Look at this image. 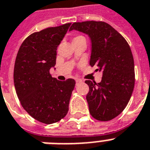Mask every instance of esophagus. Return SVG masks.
Returning a JSON list of instances; mask_svg holds the SVG:
<instances>
[{
    "mask_svg": "<svg viewBox=\"0 0 150 150\" xmlns=\"http://www.w3.org/2000/svg\"><path fill=\"white\" fill-rule=\"evenodd\" d=\"M75 81H76V83H80V82H82V80H81V79H75Z\"/></svg>",
    "mask_w": 150,
    "mask_h": 150,
    "instance_id": "esophagus-1",
    "label": "esophagus"
}]
</instances>
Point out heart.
Listing matches in <instances>:
<instances>
[{
  "label": "heart",
  "mask_w": 150,
  "mask_h": 150,
  "mask_svg": "<svg viewBox=\"0 0 150 150\" xmlns=\"http://www.w3.org/2000/svg\"><path fill=\"white\" fill-rule=\"evenodd\" d=\"M85 40V38L83 36H81V35H77V36H75V37L73 38L72 42L73 41H78V40Z\"/></svg>",
  "instance_id": "1"
}]
</instances>
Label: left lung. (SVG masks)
<instances>
[{"instance_id":"8db88e82","label":"left lung","mask_w":150,"mask_h":150,"mask_svg":"<svg viewBox=\"0 0 150 150\" xmlns=\"http://www.w3.org/2000/svg\"><path fill=\"white\" fill-rule=\"evenodd\" d=\"M78 30L91 41L90 65L102 71L100 83L86 80L89 112L94 119L108 121L127 105L135 83L134 61L127 40L110 25L102 21L74 23L69 30Z\"/></svg>"}]
</instances>
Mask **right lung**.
I'll return each instance as SVG.
<instances>
[{"label":"right lung","mask_w":150,"mask_h":150,"mask_svg":"<svg viewBox=\"0 0 150 150\" xmlns=\"http://www.w3.org/2000/svg\"><path fill=\"white\" fill-rule=\"evenodd\" d=\"M71 23L32 33L21 44L15 60L13 81L21 104L35 120L51 124L64 118L75 81H59L50 71L56 50Z\"/></svg>","instance_id":"right-lung-1"}]
</instances>
